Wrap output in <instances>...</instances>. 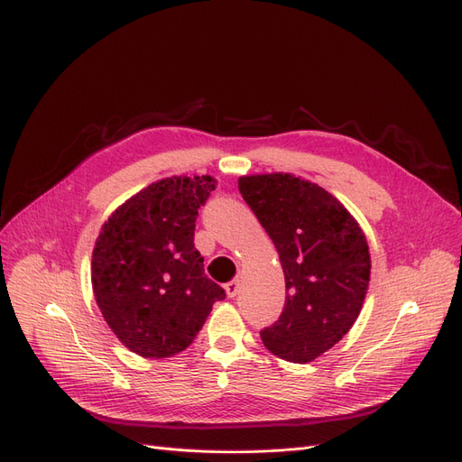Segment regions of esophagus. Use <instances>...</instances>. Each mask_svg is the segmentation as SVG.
Here are the masks:
<instances>
[{"label": "esophagus", "instance_id": "34e87169", "mask_svg": "<svg viewBox=\"0 0 462 462\" xmlns=\"http://www.w3.org/2000/svg\"><path fill=\"white\" fill-rule=\"evenodd\" d=\"M226 294H228V298H236L238 296V292H240V281H230V282H226Z\"/></svg>", "mask_w": 462, "mask_h": 462}]
</instances>
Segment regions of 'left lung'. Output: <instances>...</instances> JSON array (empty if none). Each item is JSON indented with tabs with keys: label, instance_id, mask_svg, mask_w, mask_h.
I'll return each instance as SVG.
<instances>
[{
	"label": "left lung",
	"instance_id": "1",
	"mask_svg": "<svg viewBox=\"0 0 462 462\" xmlns=\"http://www.w3.org/2000/svg\"><path fill=\"white\" fill-rule=\"evenodd\" d=\"M238 188L271 236L286 279L282 313L261 331L263 345L286 362H311L358 319L372 269L365 236L311 181L263 174L240 178Z\"/></svg>",
	"mask_w": 462,
	"mask_h": 462
}]
</instances>
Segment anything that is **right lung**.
<instances>
[{"instance_id": "1", "label": "right lung", "mask_w": 462, "mask_h": 462, "mask_svg": "<svg viewBox=\"0 0 462 462\" xmlns=\"http://www.w3.org/2000/svg\"><path fill=\"white\" fill-rule=\"evenodd\" d=\"M215 180L174 176L125 201L92 252V288L114 335L143 358L186 350L226 292L208 279L193 244Z\"/></svg>"}]
</instances>
